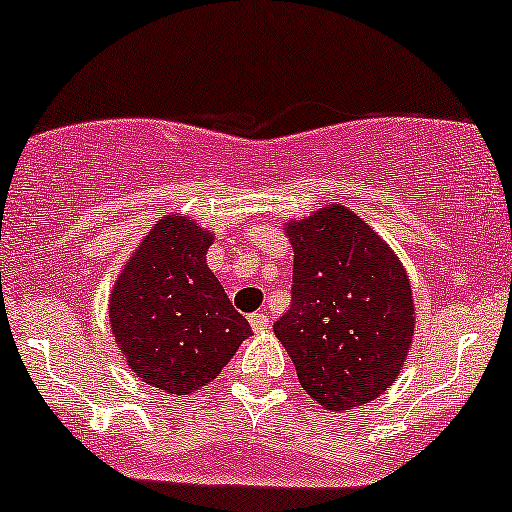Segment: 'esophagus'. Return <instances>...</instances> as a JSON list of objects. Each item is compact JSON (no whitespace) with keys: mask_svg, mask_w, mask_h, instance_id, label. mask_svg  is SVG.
Wrapping results in <instances>:
<instances>
[{"mask_svg":"<svg viewBox=\"0 0 512 512\" xmlns=\"http://www.w3.org/2000/svg\"><path fill=\"white\" fill-rule=\"evenodd\" d=\"M249 323L254 327V332H268L270 330V315L268 313H254L249 315Z\"/></svg>","mask_w":512,"mask_h":512,"instance_id":"1","label":"esophagus"}]
</instances>
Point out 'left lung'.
<instances>
[{"label": "left lung", "instance_id": "8db88e82", "mask_svg": "<svg viewBox=\"0 0 512 512\" xmlns=\"http://www.w3.org/2000/svg\"><path fill=\"white\" fill-rule=\"evenodd\" d=\"M292 306L273 325L313 401L342 413L396 382L415 332L406 268L365 220L327 204L287 220Z\"/></svg>", "mask_w": 512, "mask_h": 512}]
</instances>
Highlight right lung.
<instances>
[{
    "instance_id": "obj_1",
    "label": "right lung",
    "mask_w": 512,
    "mask_h": 512,
    "mask_svg": "<svg viewBox=\"0 0 512 512\" xmlns=\"http://www.w3.org/2000/svg\"><path fill=\"white\" fill-rule=\"evenodd\" d=\"M213 232L168 213L132 251L109 294V325L142 382L185 396L218 377L251 325L206 266Z\"/></svg>"
}]
</instances>
